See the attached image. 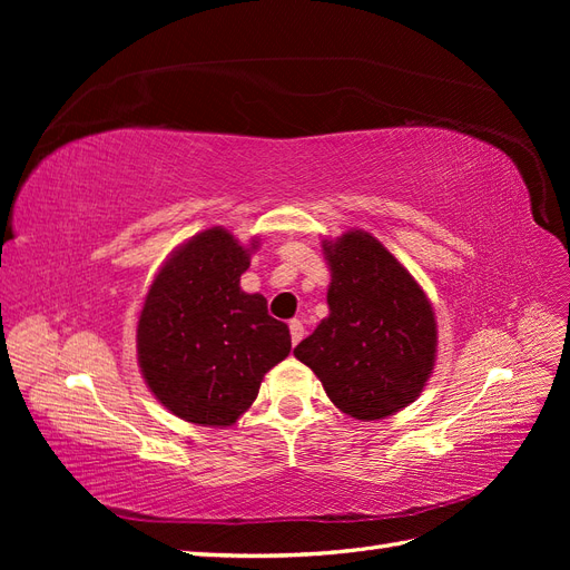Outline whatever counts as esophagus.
Here are the masks:
<instances>
[{"mask_svg":"<svg viewBox=\"0 0 570 570\" xmlns=\"http://www.w3.org/2000/svg\"><path fill=\"white\" fill-rule=\"evenodd\" d=\"M289 337H292V344H297L304 337L302 321H289Z\"/></svg>","mask_w":570,"mask_h":570,"instance_id":"1","label":"esophagus"}]
</instances>
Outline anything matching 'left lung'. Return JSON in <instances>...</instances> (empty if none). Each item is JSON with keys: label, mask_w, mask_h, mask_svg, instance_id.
<instances>
[{"label": "left lung", "mask_w": 570, "mask_h": 570, "mask_svg": "<svg viewBox=\"0 0 570 570\" xmlns=\"http://www.w3.org/2000/svg\"><path fill=\"white\" fill-rule=\"evenodd\" d=\"M323 252L333 273L331 314L295 347L331 402L358 421L409 406L435 366L438 323L421 285L364 230Z\"/></svg>", "instance_id": "left-lung-1"}]
</instances>
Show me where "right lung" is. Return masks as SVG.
<instances>
[{
    "label": "right lung",
    "instance_id": "1",
    "mask_svg": "<svg viewBox=\"0 0 570 570\" xmlns=\"http://www.w3.org/2000/svg\"><path fill=\"white\" fill-rule=\"evenodd\" d=\"M252 249L220 226L204 230L170 254L147 292L137 364L183 421L233 425L289 354V327L268 316L264 295L239 289Z\"/></svg>",
    "mask_w": 570,
    "mask_h": 570
}]
</instances>
